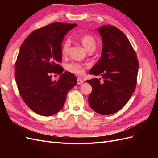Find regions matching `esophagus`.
<instances>
[{"mask_svg": "<svg viewBox=\"0 0 158 158\" xmlns=\"http://www.w3.org/2000/svg\"><path fill=\"white\" fill-rule=\"evenodd\" d=\"M83 83H84V81L82 80H81L80 78H78V85H80V84H82Z\"/></svg>", "mask_w": 158, "mask_h": 158, "instance_id": "esophagus-1", "label": "esophagus"}]
</instances>
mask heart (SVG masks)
<instances>
[{
  "label": "heart",
  "mask_w": 158,
  "mask_h": 158,
  "mask_svg": "<svg viewBox=\"0 0 158 158\" xmlns=\"http://www.w3.org/2000/svg\"><path fill=\"white\" fill-rule=\"evenodd\" d=\"M79 40L82 43V44L84 47V48L88 51L94 49L95 50L96 47V41L95 38L91 35L84 34L81 35L79 38ZM70 46V41L69 40H66L61 48V53L63 55L65 56L68 54L69 48ZM67 70L70 73H73L77 76H82L85 73V66L84 64H80L78 63H71L67 65Z\"/></svg>",
  "instance_id": "1"
}]
</instances>
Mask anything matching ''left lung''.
<instances>
[{"label": "left lung", "mask_w": 158, "mask_h": 158, "mask_svg": "<svg viewBox=\"0 0 158 158\" xmlns=\"http://www.w3.org/2000/svg\"><path fill=\"white\" fill-rule=\"evenodd\" d=\"M102 36L101 59L89 74L101 78L86 80L92 87L89 106L100 114H111L122 109L136 88L138 61L130 41L117 27L106 25L98 29Z\"/></svg>", "instance_id": "8db88e82"}]
</instances>
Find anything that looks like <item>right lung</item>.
Listing matches in <instances>:
<instances>
[{
    "label": "right lung",
    "mask_w": 158,
    "mask_h": 158,
    "mask_svg": "<svg viewBox=\"0 0 158 158\" xmlns=\"http://www.w3.org/2000/svg\"><path fill=\"white\" fill-rule=\"evenodd\" d=\"M76 23L55 22L33 31L21 45L15 64V78L23 102L33 111L51 116L63 107L66 95L77 84L70 72L63 73L61 45ZM51 73L60 74L56 82Z\"/></svg>",
    "instance_id": "obj_1"
}]
</instances>
